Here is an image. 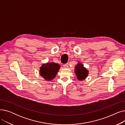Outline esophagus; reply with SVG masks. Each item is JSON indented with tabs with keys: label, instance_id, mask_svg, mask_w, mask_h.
I'll return each mask as SVG.
<instances>
[{
	"label": "esophagus",
	"instance_id": "esophagus-1",
	"mask_svg": "<svg viewBox=\"0 0 125 125\" xmlns=\"http://www.w3.org/2000/svg\"><path fill=\"white\" fill-rule=\"evenodd\" d=\"M64 68H67L68 67V64H64Z\"/></svg>",
	"mask_w": 125,
	"mask_h": 125
}]
</instances>
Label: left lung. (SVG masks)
<instances>
[{
	"label": "left lung",
	"mask_w": 125,
	"mask_h": 125,
	"mask_svg": "<svg viewBox=\"0 0 125 125\" xmlns=\"http://www.w3.org/2000/svg\"><path fill=\"white\" fill-rule=\"evenodd\" d=\"M74 73L77 76V80L82 81L87 77L89 74V70L83 66V65L78 62L75 67Z\"/></svg>",
	"instance_id": "obj_1"
}]
</instances>
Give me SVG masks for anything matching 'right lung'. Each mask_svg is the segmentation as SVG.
I'll list each match as a JSON object with an SVG mask.
<instances>
[{
  "mask_svg": "<svg viewBox=\"0 0 125 125\" xmlns=\"http://www.w3.org/2000/svg\"><path fill=\"white\" fill-rule=\"evenodd\" d=\"M61 66L58 63L47 62L43 63L40 67L39 74L48 82L52 81L56 77Z\"/></svg>",
  "mask_w": 125,
  "mask_h": 125,
  "instance_id": "obj_1",
  "label": "right lung"
}]
</instances>
